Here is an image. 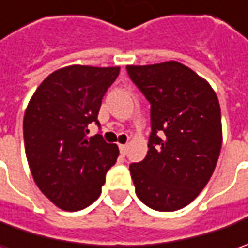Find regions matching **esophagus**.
Instances as JSON below:
<instances>
[{
    "mask_svg": "<svg viewBox=\"0 0 248 248\" xmlns=\"http://www.w3.org/2000/svg\"><path fill=\"white\" fill-rule=\"evenodd\" d=\"M120 148V153L123 155V156H125L127 155V150H128V146L127 145H119Z\"/></svg>",
    "mask_w": 248,
    "mask_h": 248,
    "instance_id": "34e87169",
    "label": "esophagus"
}]
</instances>
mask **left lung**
<instances>
[{"label":"left lung","instance_id":"8db88e82","mask_svg":"<svg viewBox=\"0 0 248 248\" xmlns=\"http://www.w3.org/2000/svg\"><path fill=\"white\" fill-rule=\"evenodd\" d=\"M150 103L148 155L129 166L135 192L156 211L193 202L214 172L222 146L221 108L211 85L182 63L127 66Z\"/></svg>","mask_w":248,"mask_h":248}]
</instances>
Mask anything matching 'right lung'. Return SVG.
Returning <instances> with one entry per match:
<instances>
[{"instance_id": "add662e5", "label": "right lung", "mask_w": 248, "mask_h": 248, "mask_svg": "<svg viewBox=\"0 0 248 248\" xmlns=\"http://www.w3.org/2000/svg\"><path fill=\"white\" fill-rule=\"evenodd\" d=\"M120 67L73 64L49 74L27 105L26 157L38 189L64 211H78L100 195L119 148L100 134L88 138L102 99Z\"/></svg>"}]
</instances>
